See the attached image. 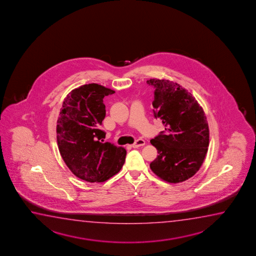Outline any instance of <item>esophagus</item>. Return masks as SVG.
<instances>
[{"label": "esophagus", "instance_id": "obj_1", "mask_svg": "<svg viewBox=\"0 0 256 256\" xmlns=\"http://www.w3.org/2000/svg\"><path fill=\"white\" fill-rule=\"evenodd\" d=\"M144 144H146V141H144V140L138 139V140H136L131 146H132L133 148H138V147H141V146H144Z\"/></svg>", "mask_w": 256, "mask_h": 256}]
</instances>
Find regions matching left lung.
<instances>
[{
    "label": "left lung",
    "instance_id": "left-lung-1",
    "mask_svg": "<svg viewBox=\"0 0 256 256\" xmlns=\"http://www.w3.org/2000/svg\"><path fill=\"white\" fill-rule=\"evenodd\" d=\"M147 83L155 88L154 117L162 120L166 130L150 140L158 155L150 168L164 181H186L200 168L208 152L209 128L204 110L178 83L158 79Z\"/></svg>",
    "mask_w": 256,
    "mask_h": 256
}]
</instances>
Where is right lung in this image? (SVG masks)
<instances>
[{
    "label": "right lung",
    "instance_id": "1",
    "mask_svg": "<svg viewBox=\"0 0 256 256\" xmlns=\"http://www.w3.org/2000/svg\"><path fill=\"white\" fill-rule=\"evenodd\" d=\"M115 91L96 83L72 90L64 100L56 122V140L64 162L75 176L102 182L118 173L126 150L104 142L100 130L106 117L104 98Z\"/></svg>",
    "mask_w": 256,
    "mask_h": 256
}]
</instances>
